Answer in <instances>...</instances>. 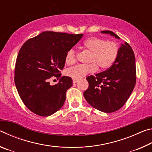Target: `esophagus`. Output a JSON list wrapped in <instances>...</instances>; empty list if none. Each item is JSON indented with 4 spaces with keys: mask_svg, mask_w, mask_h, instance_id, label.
I'll return each mask as SVG.
<instances>
[{
    "mask_svg": "<svg viewBox=\"0 0 152 152\" xmlns=\"http://www.w3.org/2000/svg\"><path fill=\"white\" fill-rule=\"evenodd\" d=\"M78 80L73 79V83H74V84H75V83H76V82H78Z\"/></svg>",
    "mask_w": 152,
    "mask_h": 152,
    "instance_id": "obj_1",
    "label": "esophagus"
}]
</instances>
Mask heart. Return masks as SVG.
<instances>
[{
    "mask_svg": "<svg viewBox=\"0 0 152 152\" xmlns=\"http://www.w3.org/2000/svg\"><path fill=\"white\" fill-rule=\"evenodd\" d=\"M84 47L91 51L88 62L90 64H80L69 68L66 71L68 76L73 79L79 80L86 74L94 72L97 66L101 70H107L111 66L116 60L119 47L114 42H107L102 38L92 37L88 38L83 43ZM76 51L71 48L66 53L65 61L68 65L75 63Z\"/></svg>",
    "mask_w": 152,
    "mask_h": 152,
    "instance_id": "b5f03b06",
    "label": "heart"
}]
</instances>
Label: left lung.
Returning a JSON list of instances; mask_svg holds the SVG:
<instances>
[{"instance_id": "1", "label": "left lung", "mask_w": 152, "mask_h": 152, "mask_svg": "<svg viewBox=\"0 0 152 152\" xmlns=\"http://www.w3.org/2000/svg\"><path fill=\"white\" fill-rule=\"evenodd\" d=\"M102 33L119 37L110 31ZM89 86L84 96L92 107L104 113H113L120 109L134 88L136 82L134 52L127 42L121 44L114 64L103 72L86 78Z\"/></svg>"}]
</instances>
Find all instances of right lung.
Returning <instances> with one entry per match:
<instances>
[{
  "label": "right lung",
  "instance_id": "1",
  "mask_svg": "<svg viewBox=\"0 0 152 152\" xmlns=\"http://www.w3.org/2000/svg\"><path fill=\"white\" fill-rule=\"evenodd\" d=\"M83 34L44 31L25 42L18 53L15 83L22 101L31 111L42 117L57 112L72 86L70 77L62 76L51 86L52 76L60 78L65 66L66 53Z\"/></svg>",
  "mask_w": 152,
  "mask_h": 152
}]
</instances>
